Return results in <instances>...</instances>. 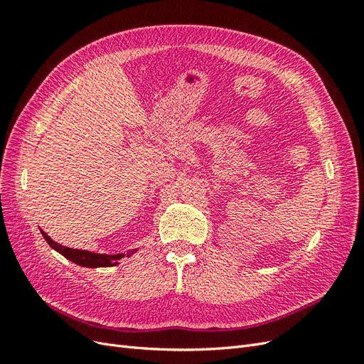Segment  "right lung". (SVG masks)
<instances>
[{
    "mask_svg": "<svg viewBox=\"0 0 364 364\" xmlns=\"http://www.w3.org/2000/svg\"><path fill=\"white\" fill-rule=\"evenodd\" d=\"M42 237L46 238L47 243L50 245L51 249H54L56 252H59L60 255H63L67 259L73 261L77 266H82V267H91V269H97V267H112L119 264L118 261L121 258H124L126 255L124 253H117V255H107V253H95V252H90V250H79V249H71L67 246H62L56 241L51 240L43 230L41 229ZM138 249H134L127 252V257L134 255Z\"/></svg>",
    "mask_w": 364,
    "mask_h": 364,
    "instance_id": "obj_1",
    "label": "right lung"
}]
</instances>
